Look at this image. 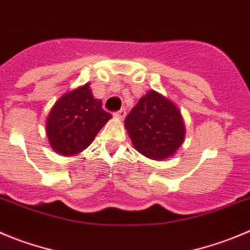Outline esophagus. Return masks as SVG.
Instances as JSON below:
<instances>
[{"label": "esophagus", "mask_w": 250, "mask_h": 250, "mask_svg": "<svg viewBox=\"0 0 250 250\" xmlns=\"http://www.w3.org/2000/svg\"><path fill=\"white\" fill-rule=\"evenodd\" d=\"M125 114H127V112H125V108H121L120 111L116 112V116H117V117H120V118H125Z\"/></svg>", "instance_id": "esophagus-1"}]
</instances>
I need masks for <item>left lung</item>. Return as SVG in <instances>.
Instances as JSON below:
<instances>
[{
	"label": "left lung",
	"instance_id": "left-lung-1",
	"mask_svg": "<svg viewBox=\"0 0 250 250\" xmlns=\"http://www.w3.org/2000/svg\"><path fill=\"white\" fill-rule=\"evenodd\" d=\"M134 148L154 160L167 159L180 148L185 137L178 107L155 91H149L125 121Z\"/></svg>",
	"mask_w": 250,
	"mask_h": 250
}]
</instances>
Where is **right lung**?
Returning a JSON list of instances; mask_svg holds the SVG:
<instances>
[{
    "label": "right lung",
    "mask_w": 250,
    "mask_h": 250,
    "mask_svg": "<svg viewBox=\"0 0 250 250\" xmlns=\"http://www.w3.org/2000/svg\"><path fill=\"white\" fill-rule=\"evenodd\" d=\"M111 117L86 83L58 100L46 120V136L57 153L78 154L90 146Z\"/></svg>",
    "instance_id": "1"
}]
</instances>
